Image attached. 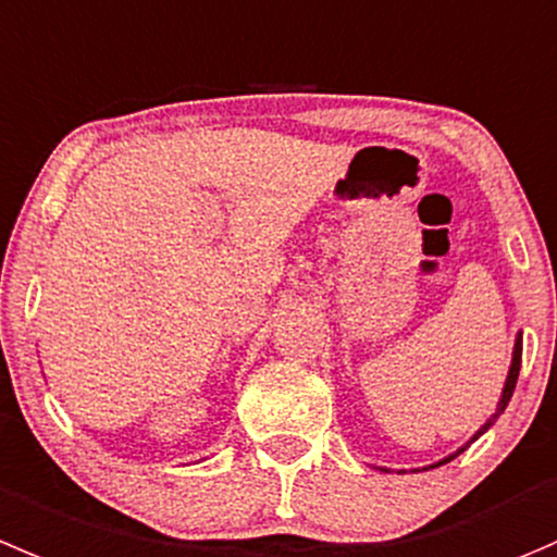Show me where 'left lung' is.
Returning <instances> with one entry per match:
<instances>
[{
  "label": "left lung",
  "instance_id": "1",
  "mask_svg": "<svg viewBox=\"0 0 557 557\" xmlns=\"http://www.w3.org/2000/svg\"><path fill=\"white\" fill-rule=\"evenodd\" d=\"M520 364H522V332H517V339H515V350H511V364H509V375H506V383H504V392H500V399H498V408H495V413L490 416L487 422L482 424V428L476 430V433H473V438L468 441L466 446H460V449L457 451H451L449 457H444V460H438V462H433V466H428V468H422V471H430V468H438V466H446V462H451L455 460L457 455H462V451L468 449V446L473 444V441H479L482 438L484 433H487L490 428H493L495 424V419H498L500 413H504L506 410V405H509V399H511V394H515V386H517V375H520ZM383 473H392L388 471V468H381ZM397 473H405V471H397ZM410 473H416V471H410Z\"/></svg>",
  "mask_w": 557,
  "mask_h": 557
}]
</instances>
